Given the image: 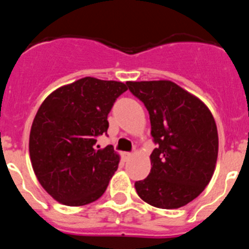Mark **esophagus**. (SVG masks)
I'll return each instance as SVG.
<instances>
[{"instance_id":"1","label":"esophagus","mask_w":249,"mask_h":249,"mask_svg":"<svg viewBox=\"0 0 249 249\" xmlns=\"http://www.w3.org/2000/svg\"><path fill=\"white\" fill-rule=\"evenodd\" d=\"M123 160H128L129 158L132 157V153H128V152H124V153H123Z\"/></svg>"}]
</instances>
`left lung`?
Masks as SVG:
<instances>
[{"label":"left lung","mask_w":249,"mask_h":249,"mask_svg":"<svg viewBox=\"0 0 249 249\" xmlns=\"http://www.w3.org/2000/svg\"><path fill=\"white\" fill-rule=\"evenodd\" d=\"M146 106L157 148L151 172L135 183L141 199L175 210L197 198L210 183L218 156V132L212 113L199 98L172 81L127 82Z\"/></svg>","instance_id":"obj_1"}]
</instances>
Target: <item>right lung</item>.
Listing matches in <instances>:
<instances>
[{"mask_svg": "<svg viewBox=\"0 0 249 249\" xmlns=\"http://www.w3.org/2000/svg\"><path fill=\"white\" fill-rule=\"evenodd\" d=\"M127 85L85 77L48 94L30 132L32 168L46 192L66 206L97 201L117 171L113 147L96 146L114 101Z\"/></svg>", "mask_w": 249, "mask_h": 249, "instance_id": "obj_1", "label": "right lung"}]
</instances>
